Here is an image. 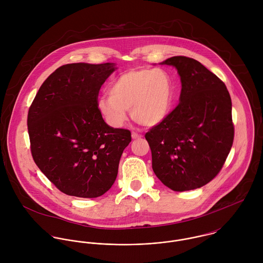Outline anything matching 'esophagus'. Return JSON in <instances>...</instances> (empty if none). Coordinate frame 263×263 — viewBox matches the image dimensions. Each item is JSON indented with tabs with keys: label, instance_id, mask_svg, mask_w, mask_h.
Returning a JSON list of instances; mask_svg holds the SVG:
<instances>
[{
	"label": "esophagus",
	"instance_id": "obj_1",
	"mask_svg": "<svg viewBox=\"0 0 263 263\" xmlns=\"http://www.w3.org/2000/svg\"><path fill=\"white\" fill-rule=\"evenodd\" d=\"M143 136L140 134V133H136V132H133L132 133V138L134 139V140H139V139H141Z\"/></svg>",
	"mask_w": 263,
	"mask_h": 263
}]
</instances>
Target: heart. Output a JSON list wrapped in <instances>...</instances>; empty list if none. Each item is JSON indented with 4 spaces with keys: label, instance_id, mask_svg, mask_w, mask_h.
<instances>
[{
    "label": "heart",
    "instance_id": "heart-1",
    "mask_svg": "<svg viewBox=\"0 0 263 263\" xmlns=\"http://www.w3.org/2000/svg\"><path fill=\"white\" fill-rule=\"evenodd\" d=\"M108 95L98 98L97 107L113 127L124 124L129 108L135 120L146 126H156L172 110L174 85L165 70H130L113 80Z\"/></svg>",
    "mask_w": 263,
    "mask_h": 263
}]
</instances>
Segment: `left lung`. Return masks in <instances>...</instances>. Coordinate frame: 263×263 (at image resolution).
<instances>
[{
  "mask_svg": "<svg viewBox=\"0 0 263 263\" xmlns=\"http://www.w3.org/2000/svg\"><path fill=\"white\" fill-rule=\"evenodd\" d=\"M181 80L178 106L145 138L156 176L174 191L201 187L222 169L234 140L232 101L225 84L199 62L172 57Z\"/></svg>",
  "mask_w": 263,
  "mask_h": 263,
  "instance_id": "left-lung-1",
  "label": "left lung"
}]
</instances>
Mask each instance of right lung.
<instances>
[{
  "label": "right lung",
  "mask_w": 263,
  "mask_h": 263,
  "mask_svg": "<svg viewBox=\"0 0 263 263\" xmlns=\"http://www.w3.org/2000/svg\"><path fill=\"white\" fill-rule=\"evenodd\" d=\"M114 63L69 64L57 69L38 90L27 125L40 171L62 192L101 196L112 186L130 132L113 128L97 107L99 90Z\"/></svg>",
  "instance_id": "obj_1"
}]
</instances>
